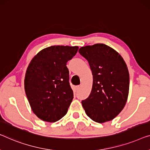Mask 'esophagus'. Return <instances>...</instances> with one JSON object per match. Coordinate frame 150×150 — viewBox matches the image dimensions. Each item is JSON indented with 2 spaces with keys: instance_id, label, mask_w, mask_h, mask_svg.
Wrapping results in <instances>:
<instances>
[{
  "instance_id": "34e87169",
  "label": "esophagus",
  "mask_w": 150,
  "mask_h": 150,
  "mask_svg": "<svg viewBox=\"0 0 150 150\" xmlns=\"http://www.w3.org/2000/svg\"><path fill=\"white\" fill-rule=\"evenodd\" d=\"M80 88V86H76V90H79V88Z\"/></svg>"
}]
</instances>
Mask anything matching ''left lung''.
Returning a JSON list of instances; mask_svg holds the SVG:
<instances>
[{
  "label": "left lung",
  "instance_id": "1",
  "mask_svg": "<svg viewBox=\"0 0 150 150\" xmlns=\"http://www.w3.org/2000/svg\"><path fill=\"white\" fill-rule=\"evenodd\" d=\"M80 55L87 59L93 74L89 96L82 101L86 114L93 121L103 123L120 114L129 92V73L123 58L104 44L82 47Z\"/></svg>",
  "mask_w": 150,
  "mask_h": 150
}]
</instances>
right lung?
<instances>
[{
	"mask_svg": "<svg viewBox=\"0 0 150 150\" xmlns=\"http://www.w3.org/2000/svg\"><path fill=\"white\" fill-rule=\"evenodd\" d=\"M79 47L51 46L39 51L28 65L24 79L25 95L34 114L55 122L67 114L72 101L67 62Z\"/></svg>",
	"mask_w": 150,
	"mask_h": 150,
	"instance_id": "obj_1",
	"label": "right lung"
}]
</instances>
